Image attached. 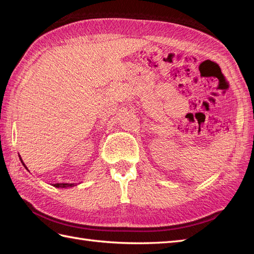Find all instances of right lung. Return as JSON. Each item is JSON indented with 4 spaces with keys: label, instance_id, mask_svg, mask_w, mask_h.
Segmentation results:
<instances>
[{
    "label": "right lung",
    "instance_id": "right-lung-1",
    "mask_svg": "<svg viewBox=\"0 0 254 254\" xmlns=\"http://www.w3.org/2000/svg\"><path fill=\"white\" fill-rule=\"evenodd\" d=\"M19 159H20V161L21 163H23V160H21V158H20V156H19ZM23 165H24V167L25 168L27 169V167L25 166V164L23 163ZM74 186H76L75 185V183H56V185H53V187H56V188H62V189H66V188H72V187H74Z\"/></svg>",
    "mask_w": 254,
    "mask_h": 254
}]
</instances>
